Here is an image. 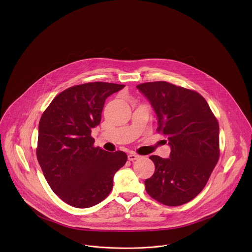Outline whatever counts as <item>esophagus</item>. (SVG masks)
<instances>
[{"mask_svg": "<svg viewBox=\"0 0 252 252\" xmlns=\"http://www.w3.org/2000/svg\"><path fill=\"white\" fill-rule=\"evenodd\" d=\"M140 158L139 155H137V154H134V153H130L128 156H127V158H128V160H135V159H138Z\"/></svg>", "mask_w": 252, "mask_h": 252, "instance_id": "esophagus-1", "label": "esophagus"}]
</instances>
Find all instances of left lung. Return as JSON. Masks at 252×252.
<instances>
[{
    "mask_svg": "<svg viewBox=\"0 0 252 252\" xmlns=\"http://www.w3.org/2000/svg\"><path fill=\"white\" fill-rule=\"evenodd\" d=\"M168 138V158L150 156L154 175L145 190L159 203L180 206L203 190L219 158V125L198 93L164 81L138 85Z\"/></svg>",
    "mask_w": 252,
    "mask_h": 252,
    "instance_id": "8db88e82",
    "label": "left lung"
}]
</instances>
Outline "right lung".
Wrapping results in <instances>:
<instances>
[{
  "mask_svg": "<svg viewBox=\"0 0 252 252\" xmlns=\"http://www.w3.org/2000/svg\"><path fill=\"white\" fill-rule=\"evenodd\" d=\"M125 85L93 82L56 96L38 125L36 157L51 189L75 208H90L111 191L115 173L125 165L123 151L94 147L92 129L100 124L108 96Z\"/></svg>",
  "mask_w": 252,
  "mask_h": 252,
  "instance_id": "add662e5",
  "label": "right lung"
}]
</instances>
